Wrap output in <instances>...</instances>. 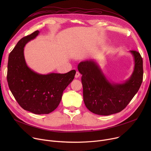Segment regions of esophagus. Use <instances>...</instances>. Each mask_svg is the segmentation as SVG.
<instances>
[{"mask_svg": "<svg viewBox=\"0 0 151 151\" xmlns=\"http://www.w3.org/2000/svg\"><path fill=\"white\" fill-rule=\"evenodd\" d=\"M80 76V72H79V71H76V74H75V78H79V76Z\"/></svg>", "mask_w": 151, "mask_h": 151, "instance_id": "34e87169", "label": "esophagus"}]
</instances>
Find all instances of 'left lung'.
<instances>
[{
  "mask_svg": "<svg viewBox=\"0 0 151 151\" xmlns=\"http://www.w3.org/2000/svg\"><path fill=\"white\" fill-rule=\"evenodd\" d=\"M134 66L132 75L122 84L110 83L93 60L82 61L78 70L82 75L84 104L90 111L108 116L121 112L138 92L143 78L142 59L137 51H130Z\"/></svg>",
  "mask_w": 151,
  "mask_h": 151,
  "instance_id": "8db88e82",
  "label": "left lung"
}]
</instances>
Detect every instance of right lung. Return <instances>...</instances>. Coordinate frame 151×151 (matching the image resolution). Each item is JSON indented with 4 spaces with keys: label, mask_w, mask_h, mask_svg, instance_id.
Here are the masks:
<instances>
[{
    "label": "right lung",
    "mask_w": 151,
    "mask_h": 151,
    "mask_svg": "<svg viewBox=\"0 0 151 151\" xmlns=\"http://www.w3.org/2000/svg\"><path fill=\"white\" fill-rule=\"evenodd\" d=\"M40 33L38 30L22 38L10 53L7 82L10 90L24 109L36 114H49L59 106L64 91L73 80L76 71L65 74H38L29 68L24 47Z\"/></svg>",
    "instance_id": "1"
}]
</instances>
